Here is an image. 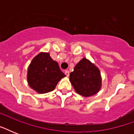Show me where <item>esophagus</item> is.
<instances>
[{"label":"esophagus","mask_w":134,"mask_h":134,"mask_svg":"<svg viewBox=\"0 0 134 134\" xmlns=\"http://www.w3.org/2000/svg\"><path fill=\"white\" fill-rule=\"evenodd\" d=\"M65 75L67 76H69V71H68V70H66V71H65Z\"/></svg>","instance_id":"obj_1"}]
</instances>
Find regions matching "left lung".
<instances>
[{"mask_svg":"<svg viewBox=\"0 0 134 134\" xmlns=\"http://www.w3.org/2000/svg\"><path fill=\"white\" fill-rule=\"evenodd\" d=\"M69 80L75 91L86 97L97 94L102 87L99 69L85 58L77 63L70 73Z\"/></svg>","mask_w":134,"mask_h":134,"instance_id":"8db88e82","label":"left lung"}]
</instances>
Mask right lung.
Returning <instances> with one entry per match:
<instances>
[{"label":"right lung","instance_id":"1","mask_svg":"<svg viewBox=\"0 0 134 134\" xmlns=\"http://www.w3.org/2000/svg\"><path fill=\"white\" fill-rule=\"evenodd\" d=\"M66 76L48 53H40L31 61L28 69V85L40 94L53 90L58 81Z\"/></svg>","mask_w":134,"mask_h":134}]
</instances>
